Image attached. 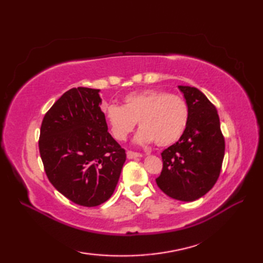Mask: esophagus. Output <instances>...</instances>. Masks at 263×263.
<instances>
[{"instance_id": "34e87169", "label": "esophagus", "mask_w": 263, "mask_h": 263, "mask_svg": "<svg viewBox=\"0 0 263 263\" xmlns=\"http://www.w3.org/2000/svg\"><path fill=\"white\" fill-rule=\"evenodd\" d=\"M126 156H127V158L132 159V158H139V157H141L142 155H141L140 153L132 152V150H127V152H126Z\"/></svg>"}]
</instances>
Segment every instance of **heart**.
Returning <instances> with one entry per match:
<instances>
[{"label": "heart", "mask_w": 263, "mask_h": 263, "mask_svg": "<svg viewBox=\"0 0 263 263\" xmlns=\"http://www.w3.org/2000/svg\"><path fill=\"white\" fill-rule=\"evenodd\" d=\"M103 113L111 136L123 141L135 130L139 143L168 147L180 140L187 126L190 111L185 99L158 89L135 91L123 98V106L105 105Z\"/></svg>", "instance_id": "b5f03b06"}]
</instances>
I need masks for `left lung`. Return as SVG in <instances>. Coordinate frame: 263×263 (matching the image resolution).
Here are the masks:
<instances>
[{"instance_id": "obj_1", "label": "left lung", "mask_w": 263, "mask_h": 263, "mask_svg": "<svg viewBox=\"0 0 263 263\" xmlns=\"http://www.w3.org/2000/svg\"><path fill=\"white\" fill-rule=\"evenodd\" d=\"M189 106L183 136L161 153L163 170L156 178L168 197L194 201L209 192L220 174L225 139L215 105L198 88L178 86Z\"/></svg>"}]
</instances>
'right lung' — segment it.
<instances>
[{
	"label": "right lung",
	"mask_w": 263,
	"mask_h": 263,
	"mask_svg": "<svg viewBox=\"0 0 263 263\" xmlns=\"http://www.w3.org/2000/svg\"><path fill=\"white\" fill-rule=\"evenodd\" d=\"M99 89L72 88L42 122L39 153L53 186L72 202L96 206L119 182L125 150L107 131Z\"/></svg>",
	"instance_id": "1"
}]
</instances>
